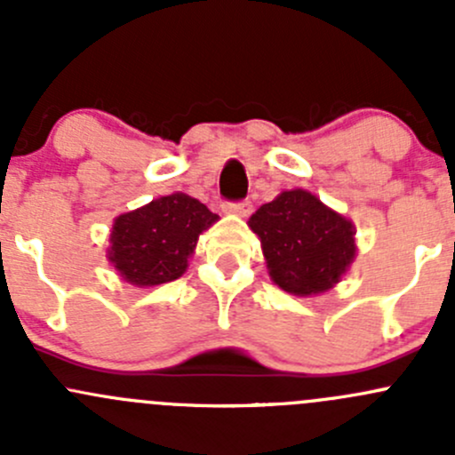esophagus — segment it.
<instances>
[{
  "instance_id": "obj_1",
  "label": "esophagus",
  "mask_w": 455,
  "mask_h": 455,
  "mask_svg": "<svg viewBox=\"0 0 455 455\" xmlns=\"http://www.w3.org/2000/svg\"><path fill=\"white\" fill-rule=\"evenodd\" d=\"M224 209H227L228 213H235V215H242V218H246V215H251V211H253V202L251 200L224 202Z\"/></svg>"
}]
</instances>
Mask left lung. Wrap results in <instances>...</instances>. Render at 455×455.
Masks as SVG:
<instances>
[{
    "label": "left lung",
    "mask_w": 455,
    "mask_h": 455,
    "mask_svg": "<svg viewBox=\"0 0 455 455\" xmlns=\"http://www.w3.org/2000/svg\"><path fill=\"white\" fill-rule=\"evenodd\" d=\"M266 266L279 288L308 297L341 279L356 253L355 228L308 191H283L251 215Z\"/></svg>",
    "instance_id": "8db88e82"
}]
</instances>
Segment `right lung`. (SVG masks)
Masks as SVG:
<instances>
[{"instance_id": "right-lung-1", "label": "right lung", "mask_w": 455, "mask_h": 455, "mask_svg": "<svg viewBox=\"0 0 455 455\" xmlns=\"http://www.w3.org/2000/svg\"><path fill=\"white\" fill-rule=\"evenodd\" d=\"M218 220L202 202L172 194L116 218L109 261L125 282L158 286L187 270L198 235Z\"/></svg>"}]
</instances>
